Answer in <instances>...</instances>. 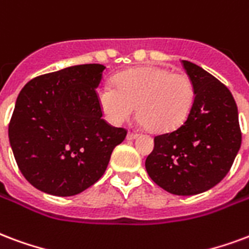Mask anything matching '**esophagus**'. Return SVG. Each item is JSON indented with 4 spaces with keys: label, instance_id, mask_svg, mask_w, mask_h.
<instances>
[{
    "label": "esophagus",
    "instance_id": "esophagus-1",
    "mask_svg": "<svg viewBox=\"0 0 249 249\" xmlns=\"http://www.w3.org/2000/svg\"><path fill=\"white\" fill-rule=\"evenodd\" d=\"M139 137V134L136 133V132H129V133L126 134V139L128 140H134V139H137Z\"/></svg>",
    "mask_w": 249,
    "mask_h": 249
}]
</instances>
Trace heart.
I'll return each mask as SVG.
<instances>
[{
  "mask_svg": "<svg viewBox=\"0 0 249 249\" xmlns=\"http://www.w3.org/2000/svg\"><path fill=\"white\" fill-rule=\"evenodd\" d=\"M97 103L110 124L119 125L133 115L154 132H173L185 124L195 103V88L185 73L163 67L132 68L117 75L115 86L101 84Z\"/></svg>",
  "mask_w": 249,
  "mask_h": 249,
  "instance_id": "heart-1",
  "label": "heart"
}]
</instances>
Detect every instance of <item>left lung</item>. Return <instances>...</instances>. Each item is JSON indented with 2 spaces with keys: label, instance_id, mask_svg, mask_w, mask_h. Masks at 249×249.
<instances>
[{
  "label": "left lung",
  "instance_id": "obj_1",
  "mask_svg": "<svg viewBox=\"0 0 249 249\" xmlns=\"http://www.w3.org/2000/svg\"><path fill=\"white\" fill-rule=\"evenodd\" d=\"M182 64L194 84V107L182 126L154 137L145 167L167 193L195 195L227 176L242 145V132L230 89L199 66L187 60Z\"/></svg>",
  "mask_w": 249,
  "mask_h": 249
}]
</instances>
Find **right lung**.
<instances>
[{
	"label": "right lung",
	"instance_id": "right-lung-1",
	"mask_svg": "<svg viewBox=\"0 0 249 249\" xmlns=\"http://www.w3.org/2000/svg\"><path fill=\"white\" fill-rule=\"evenodd\" d=\"M103 64L36 76L22 88L9 124L19 170L38 190L71 196L96 183L126 129L101 119L96 88Z\"/></svg>",
	"mask_w": 249,
	"mask_h": 249
}]
</instances>
